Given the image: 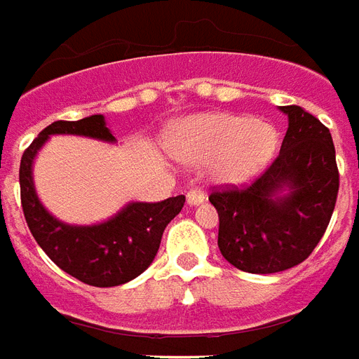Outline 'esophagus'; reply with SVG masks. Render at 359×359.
Here are the masks:
<instances>
[{
	"mask_svg": "<svg viewBox=\"0 0 359 359\" xmlns=\"http://www.w3.org/2000/svg\"><path fill=\"white\" fill-rule=\"evenodd\" d=\"M204 201H206L204 191H201V189L187 191V204H189V206H198V204H202Z\"/></svg>",
	"mask_w": 359,
	"mask_h": 359,
	"instance_id": "1",
	"label": "esophagus"
}]
</instances>
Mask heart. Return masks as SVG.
Segmentation results:
<instances>
[{"label": "heart", "instance_id": "obj_1", "mask_svg": "<svg viewBox=\"0 0 359 359\" xmlns=\"http://www.w3.org/2000/svg\"><path fill=\"white\" fill-rule=\"evenodd\" d=\"M278 130L265 121L236 113H198L174 125L170 153L185 164L208 163L217 183H241L255 176L276 155Z\"/></svg>", "mask_w": 359, "mask_h": 359}]
</instances>
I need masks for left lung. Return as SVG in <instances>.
Here are the masks:
<instances>
[{
    "mask_svg": "<svg viewBox=\"0 0 359 359\" xmlns=\"http://www.w3.org/2000/svg\"><path fill=\"white\" fill-rule=\"evenodd\" d=\"M287 132L280 155L244 189L214 191L217 246L236 269L272 274L303 263L335 210L339 170L330 128L299 106H282Z\"/></svg>",
    "mask_w": 359,
    "mask_h": 359,
    "instance_id": "1",
    "label": "left lung"
}]
</instances>
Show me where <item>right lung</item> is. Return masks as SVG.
Instances as JSON below:
<instances>
[{"label": "right lung", "instance_id": "right-lung-1", "mask_svg": "<svg viewBox=\"0 0 359 359\" xmlns=\"http://www.w3.org/2000/svg\"><path fill=\"white\" fill-rule=\"evenodd\" d=\"M72 134L115 144L104 115L56 121L39 132L20 161V198L36 242L62 271L88 285L113 287L130 282L153 263L166 225L183 208L185 196L161 202H128L109 219L72 225L50 214L34 185V161L50 136Z\"/></svg>", "mask_w": 359, "mask_h": 359}]
</instances>
